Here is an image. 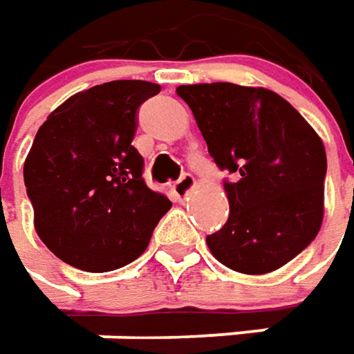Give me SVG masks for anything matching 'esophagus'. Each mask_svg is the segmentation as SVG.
Segmentation results:
<instances>
[{"mask_svg":"<svg viewBox=\"0 0 354 354\" xmlns=\"http://www.w3.org/2000/svg\"><path fill=\"white\" fill-rule=\"evenodd\" d=\"M194 184H196V182H194V176L188 174V172H184V174L174 182L172 189H174L176 198H186L189 192H192V188H194Z\"/></svg>","mask_w":354,"mask_h":354,"instance_id":"34e87169","label":"esophagus"}]
</instances>
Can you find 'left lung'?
<instances>
[{
    "label": "left lung",
    "instance_id": "obj_1",
    "mask_svg": "<svg viewBox=\"0 0 354 354\" xmlns=\"http://www.w3.org/2000/svg\"><path fill=\"white\" fill-rule=\"evenodd\" d=\"M223 180L229 219L207 235L227 268L266 274L319 233L327 156L310 123L278 93L229 82L180 86Z\"/></svg>",
    "mask_w": 354,
    "mask_h": 354
}]
</instances>
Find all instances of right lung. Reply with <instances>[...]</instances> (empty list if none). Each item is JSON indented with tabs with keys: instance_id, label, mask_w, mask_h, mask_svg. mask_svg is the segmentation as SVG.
Here are the masks:
<instances>
[{
	"instance_id": "1",
	"label": "right lung",
	"mask_w": 354,
	"mask_h": 354,
	"mask_svg": "<svg viewBox=\"0 0 354 354\" xmlns=\"http://www.w3.org/2000/svg\"><path fill=\"white\" fill-rule=\"evenodd\" d=\"M158 92L142 80L100 84L56 107L37 131L23 168L35 229L74 268L107 272L139 259L172 207L147 188L131 145L139 107Z\"/></svg>"
}]
</instances>
